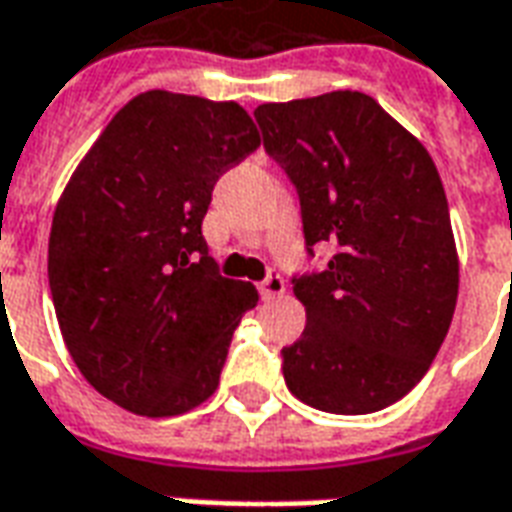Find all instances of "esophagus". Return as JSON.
<instances>
[{
    "label": "esophagus",
    "mask_w": 512,
    "mask_h": 512,
    "mask_svg": "<svg viewBox=\"0 0 512 512\" xmlns=\"http://www.w3.org/2000/svg\"><path fill=\"white\" fill-rule=\"evenodd\" d=\"M257 288H260V296H263V299H277V296L285 293V279L279 277V274H271V277L263 279Z\"/></svg>",
    "instance_id": "esophagus-1"
}]
</instances>
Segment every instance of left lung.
<instances>
[{
  "mask_svg": "<svg viewBox=\"0 0 512 512\" xmlns=\"http://www.w3.org/2000/svg\"><path fill=\"white\" fill-rule=\"evenodd\" d=\"M263 145L301 200L326 271L293 279L307 326L282 348L285 384L332 414H373L428 373L458 301V249L439 169L365 93L260 104Z\"/></svg>",
  "mask_w": 512,
  "mask_h": 512,
  "instance_id": "obj_1",
  "label": "left lung"
}]
</instances>
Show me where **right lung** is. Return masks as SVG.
Listing matches in <instances>:
<instances>
[{"mask_svg":"<svg viewBox=\"0 0 512 512\" xmlns=\"http://www.w3.org/2000/svg\"><path fill=\"white\" fill-rule=\"evenodd\" d=\"M257 147L235 101L147 90L65 183L49 235L54 312L79 373L120 408L178 417L216 392L260 296L216 271L202 219L219 175Z\"/></svg>","mask_w":512,"mask_h":512,"instance_id":"add662e5","label":"right lung"}]
</instances>
